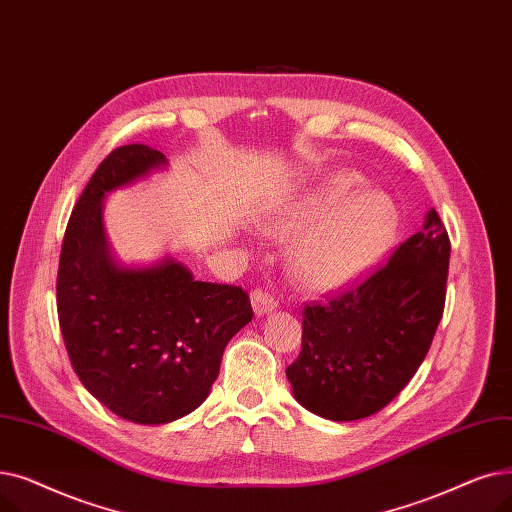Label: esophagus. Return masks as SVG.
<instances>
[{
  "instance_id": "1",
  "label": "esophagus",
  "mask_w": 512,
  "mask_h": 512,
  "mask_svg": "<svg viewBox=\"0 0 512 512\" xmlns=\"http://www.w3.org/2000/svg\"><path fill=\"white\" fill-rule=\"evenodd\" d=\"M250 300H252V306H254V312L258 316L266 314V312H273L277 308V300L266 291L264 287H256L252 294H250Z\"/></svg>"
}]
</instances>
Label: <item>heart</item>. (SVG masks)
<instances>
[{"label":"heart","mask_w":512,"mask_h":512,"mask_svg":"<svg viewBox=\"0 0 512 512\" xmlns=\"http://www.w3.org/2000/svg\"><path fill=\"white\" fill-rule=\"evenodd\" d=\"M362 179L339 170L285 204L269 223L273 235L298 237L289 254L294 279L314 291L360 281L389 250L398 210L381 191L360 193Z\"/></svg>","instance_id":"1"}]
</instances>
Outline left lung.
Masks as SVG:
<instances>
[{
	"label": "left lung",
	"mask_w": 512,
	"mask_h": 512,
	"mask_svg": "<svg viewBox=\"0 0 512 512\" xmlns=\"http://www.w3.org/2000/svg\"><path fill=\"white\" fill-rule=\"evenodd\" d=\"M450 237L429 210L423 231L385 264L302 310V350L287 367L296 400L329 421L371 417L425 360L446 304Z\"/></svg>",
	"instance_id": "8db88e82"
}]
</instances>
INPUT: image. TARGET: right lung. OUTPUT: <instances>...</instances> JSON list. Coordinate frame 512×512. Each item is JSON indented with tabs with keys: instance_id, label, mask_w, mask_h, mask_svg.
Returning <instances> with one entry per match:
<instances>
[{
	"instance_id": "add662e5",
	"label": "right lung",
	"mask_w": 512,
	"mask_h": 512,
	"mask_svg": "<svg viewBox=\"0 0 512 512\" xmlns=\"http://www.w3.org/2000/svg\"><path fill=\"white\" fill-rule=\"evenodd\" d=\"M160 164L164 154L143 143L120 145L102 160L68 218L56 279L72 369L114 415L141 425L196 410L229 339L254 316L246 289L196 281L175 260L150 269L112 262L102 200Z\"/></svg>"
}]
</instances>
